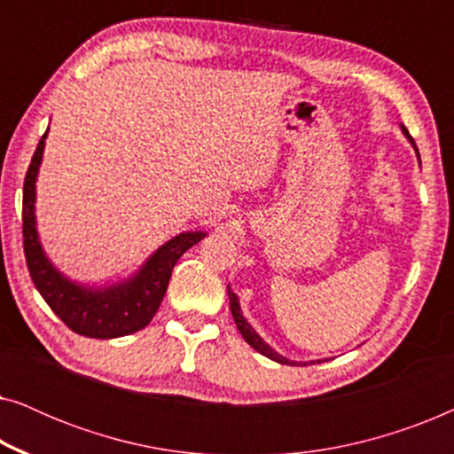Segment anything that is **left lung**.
<instances>
[{
	"instance_id": "left-lung-1",
	"label": "left lung",
	"mask_w": 454,
	"mask_h": 454,
	"mask_svg": "<svg viewBox=\"0 0 454 454\" xmlns=\"http://www.w3.org/2000/svg\"><path fill=\"white\" fill-rule=\"evenodd\" d=\"M403 134H405V136H407V138L413 142V138H411V136H409V132H407V129H405V126H403ZM413 146H415V145H413ZM415 151H418V146H415ZM227 294H229V308H231L233 320H235V325H238V331L241 333V337H244V339H246V343H247V345H252V347H254V349H256V351H260V353H262V356H266V357H269V359H272V362H278V364H287V365H297L295 362H289V359H287V357L278 356V353H277L275 349H270V347H269V345H266V343H264V340L258 337V334H256V331H254V328H252L250 325H247V320L244 318V314H241V308H239L238 295H235L231 289H229V291H227Z\"/></svg>"
}]
</instances>
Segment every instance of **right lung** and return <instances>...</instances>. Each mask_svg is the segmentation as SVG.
Returning a JSON list of instances; mask_svg holds the SVG:
<instances>
[{
    "mask_svg": "<svg viewBox=\"0 0 454 454\" xmlns=\"http://www.w3.org/2000/svg\"><path fill=\"white\" fill-rule=\"evenodd\" d=\"M49 129V128H47ZM47 132L39 140V146L30 160L27 177H24L22 196V238L24 256L33 278L47 306L59 316L67 328L90 339L126 337L145 328L163 301L171 270L184 252L196 246L204 231L179 233L177 238L160 246L146 264L129 278V281L111 285V287L92 289L72 283L66 278L43 252L35 221V182L45 148Z\"/></svg>",
    "mask_w": 454,
    "mask_h": 454,
    "instance_id": "1",
    "label": "right lung"
}]
</instances>
